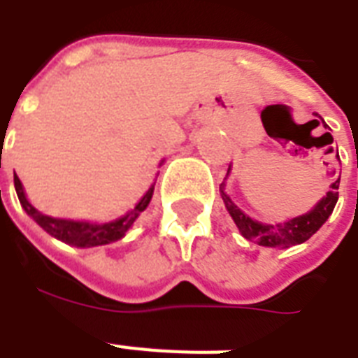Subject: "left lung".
<instances>
[{"label": "left lung", "mask_w": 358, "mask_h": 358, "mask_svg": "<svg viewBox=\"0 0 358 358\" xmlns=\"http://www.w3.org/2000/svg\"><path fill=\"white\" fill-rule=\"evenodd\" d=\"M314 115H316L317 119H322L317 113ZM322 122L323 126H327L323 119ZM336 157H338V152H336ZM230 171H232V163L229 165L227 178L230 176ZM340 174H342V171H340ZM340 174L338 178L329 185L327 195L322 196V201H317L316 206L312 208L310 212L303 213V215H297V217L284 219V221H275V223H262V221H256V219H252L250 215H247V213L230 199L229 193H227V182H223V184L219 185V193L223 196L227 212L230 213V217H232V221H234L236 227H238L239 234L243 236L245 239H250V241H255V243L262 245V247L288 249V247H294V245L305 243L306 239L316 234L317 230L322 229V224L331 217V213H333L334 206H336V202H338Z\"/></svg>", "instance_id": "1"}]
</instances>
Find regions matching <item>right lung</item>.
Here are the masks:
<instances>
[{"label":"right lung","mask_w":358,"mask_h":358,"mask_svg":"<svg viewBox=\"0 0 358 358\" xmlns=\"http://www.w3.org/2000/svg\"><path fill=\"white\" fill-rule=\"evenodd\" d=\"M162 163L163 159L159 162V167H162ZM154 185H156V180H154V184L148 187V191H146L145 195L141 196V201L137 202L129 212L124 213L122 217H117L113 219V221H106V223H98V221H74V219L52 217V215L42 213L41 210H36V208L31 204L27 195H25L24 185H22L18 176L14 174V189H16L18 201L20 204H22V208L25 210V213H27L42 230H46L48 234L53 236V238L59 239V241H63V243L78 247V249H91V247L109 245L122 239L124 236H126V232L134 227L137 217H139L141 213L145 212L146 208H148V204H150L152 195H154Z\"/></svg>","instance_id":"obj_1"}]
</instances>
